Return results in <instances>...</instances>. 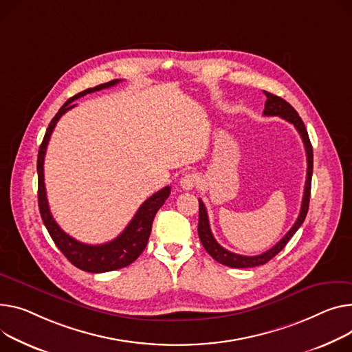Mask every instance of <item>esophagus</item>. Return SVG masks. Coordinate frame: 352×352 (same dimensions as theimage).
I'll return each instance as SVG.
<instances>
[{
    "mask_svg": "<svg viewBox=\"0 0 352 352\" xmlns=\"http://www.w3.org/2000/svg\"><path fill=\"white\" fill-rule=\"evenodd\" d=\"M198 182H199V177H198L197 174H194V173H188V174H185V175L181 178L179 185H181L182 190L190 191V190L194 188L195 185H198Z\"/></svg>",
    "mask_w": 352,
    "mask_h": 352,
    "instance_id": "34e87169",
    "label": "esophagus"
}]
</instances>
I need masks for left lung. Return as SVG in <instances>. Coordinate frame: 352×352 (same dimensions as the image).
<instances>
[{"label":"left lung","mask_w":352,"mask_h":352,"mask_svg":"<svg viewBox=\"0 0 352 352\" xmlns=\"http://www.w3.org/2000/svg\"><path fill=\"white\" fill-rule=\"evenodd\" d=\"M265 96L267 98L266 103H265V110L263 114L265 116H278L285 119L286 122L292 123L296 130L298 131L302 143H304V148H306V155H307V178H306V185H304V195H302V201H301V209L298 218L296 219L294 225L290 228V230L286 233V235L280 239V242H277L272 249H269L267 252L257 254V256H242V254H236L232 253L229 250H226L225 248H222L214 238L212 232H210V226H209V219H208V214H206V208L204 205V202L201 199L199 201V221H198V235L201 239L202 246L205 248V250L214 257V259L225 266L229 267H238V269H245V267H254V266H261L267 263L270 259L280 252L283 250V248L287 245V242L292 239V236L297 232V229L301 226V223L306 219V215L309 212V204H310V191H311V175H313V147L310 143L309 138V133L306 130V126H304L301 117L298 116V113L294 110V107L287 103L285 99L278 98L273 93L265 91Z\"/></svg>","instance_id":"1"}]
</instances>
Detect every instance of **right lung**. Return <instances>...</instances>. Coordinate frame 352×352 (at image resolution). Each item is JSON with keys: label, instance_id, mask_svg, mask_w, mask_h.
I'll use <instances>...</instances> for the list:
<instances>
[{"label": "right lung", "instance_id": "obj_1", "mask_svg": "<svg viewBox=\"0 0 352 352\" xmlns=\"http://www.w3.org/2000/svg\"><path fill=\"white\" fill-rule=\"evenodd\" d=\"M119 82H120L119 79H116L107 83H102L96 87L86 89L78 93V95H75L74 98L66 100V103L59 109V111L51 120L48 129H46L45 137L42 140V144L38 151V162H36L38 205H39V212H41L43 225L46 226V229H48L52 241L55 242L58 249L65 254L66 259L78 269L90 272V273L111 272V270L126 267L130 263H133L146 249L157 210L164 205V202L167 201L171 192V186H166V188H162L154 195H151L147 201L142 204V206L138 208L134 218L130 221V223L120 233V235L103 245H86L74 239L72 236H69L67 233H65L60 229V226L55 222L51 214L48 198H46V191H45V182H43V160H45L46 147H48L51 134L58 120L67 110L74 109L76 106L74 103L76 99L87 95V93L111 87Z\"/></svg>", "mask_w": 352, "mask_h": 352}]
</instances>
